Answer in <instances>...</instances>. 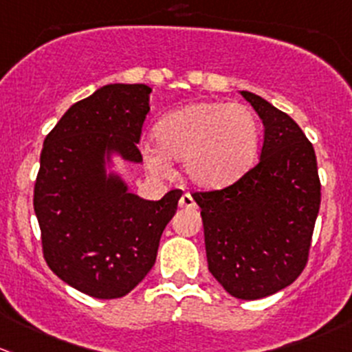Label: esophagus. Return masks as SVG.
Listing matches in <instances>:
<instances>
[{
	"mask_svg": "<svg viewBox=\"0 0 352 352\" xmlns=\"http://www.w3.org/2000/svg\"><path fill=\"white\" fill-rule=\"evenodd\" d=\"M179 207H186V209H195L197 204H195V200H193V197L190 195V193H185V195L179 199Z\"/></svg>",
	"mask_w": 352,
	"mask_h": 352,
	"instance_id": "1",
	"label": "esophagus"
}]
</instances>
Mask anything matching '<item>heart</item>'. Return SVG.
<instances>
[{
  "mask_svg": "<svg viewBox=\"0 0 352 352\" xmlns=\"http://www.w3.org/2000/svg\"><path fill=\"white\" fill-rule=\"evenodd\" d=\"M155 140L142 146L143 160L153 173H167L169 159L183 160L193 185L221 188L254 166L261 124L243 103L195 102L166 113L155 124Z\"/></svg>",
  "mask_w": 352,
  "mask_h": 352,
  "instance_id": "b5f03b06",
  "label": "heart"
}]
</instances>
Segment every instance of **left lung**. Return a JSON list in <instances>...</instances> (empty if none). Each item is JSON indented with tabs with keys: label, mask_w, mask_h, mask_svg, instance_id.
<instances>
[{
	"label": "left lung",
	"mask_w": 352,
	"mask_h": 352,
	"mask_svg": "<svg viewBox=\"0 0 352 352\" xmlns=\"http://www.w3.org/2000/svg\"><path fill=\"white\" fill-rule=\"evenodd\" d=\"M240 95L264 126L259 162L232 186L193 193L209 271L230 296L256 300L302 273L320 210L314 148L285 112L249 91Z\"/></svg>",
	"instance_id": "8db88e82"
}]
</instances>
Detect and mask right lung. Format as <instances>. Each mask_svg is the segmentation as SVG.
<instances>
[{"label":"right lung","mask_w":352,"mask_h":352,"mask_svg":"<svg viewBox=\"0 0 352 352\" xmlns=\"http://www.w3.org/2000/svg\"><path fill=\"white\" fill-rule=\"evenodd\" d=\"M146 85L102 86L74 103L43 143L34 212L43 252L67 285L96 299L131 292L155 264L182 190L160 200L129 192L113 157L142 164L136 143L150 112Z\"/></svg>","instance_id":"right-lung-1"}]
</instances>
